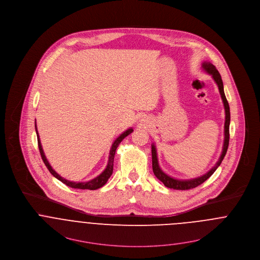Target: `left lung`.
Segmentation results:
<instances>
[{"label": "left lung", "mask_w": 260, "mask_h": 260, "mask_svg": "<svg viewBox=\"0 0 260 260\" xmlns=\"http://www.w3.org/2000/svg\"><path fill=\"white\" fill-rule=\"evenodd\" d=\"M203 70L208 72L209 74H211L213 76V80L215 81V83L217 84L219 93L221 96L222 99V103L224 106V112H225V121H224V140H223V146H222V152L221 155L218 159V161L216 162V164L213 167L207 174L196 178V179H190V180H178L175 178L170 177L169 175H167L162 171V169L159 166V162H158V156H157V150H156V146L154 144H152V167H153V172L154 175L165 185L167 188L174 189H193L198 186H200L201 184H203L205 181H207L213 173L214 171L218 168V166L221 164L228 148H229V143H230V123H231V111H230V105L229 102L226 100V97L224 95V91H223V83L221 80V76L219 74V72L215 69V67L212 64L211 62H203L202 64Z\"/></svg>", "instance_id": "left-lung-1"}]
</instances>
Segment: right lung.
<instances>
[{
    "label": "right lung",
    "instance_id": "add662e5",
    "mask_svg": "<svg viewBox=\"0 0 260 260\" xmlns=\"http://www.w3.org/2000/svg\"><path fill=\"white\" fill-rule=\"evenodd\" d=\"M36 126V132H37V136H38V144H39V149H40V153H41V156H42V159L45 163V165L47 166L48 171L50 172V174L55 177L57 180H59L60 182H62L63 184H66L67 186L73 188V189H97L101 187H103L106 182L108 181V179L110 178V176L112 175V172H113V162H114V156H115V152H116V149L119 146V144L121 143V141L127 137L129 134H131L133 132V129L132 128H129L127 129L125 132H123L118 138L113 142L112 146H111V149H110V153H109V158H108V164L106 166L105 170L99 175L97 176L94 179L88 181V182H71L69 180H66L63 179L62 177H60L52 168L51 166L49 165L48 161H47V157L44 153V150L42 148V144H41V140H40V136H39V133H38V129H37V124L35 125Z\"/></svg>",
    "mask_w": 260,
    "mask_h": 260
}]
</instances>
